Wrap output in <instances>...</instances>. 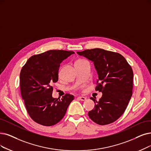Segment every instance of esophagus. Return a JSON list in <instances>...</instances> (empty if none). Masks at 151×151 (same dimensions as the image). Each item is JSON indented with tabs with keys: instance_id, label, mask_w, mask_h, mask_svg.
Instances as JSON below:
<instances>
[{
	"instance_id": "1",
	"label": "esophagus",
	"mask_w": 151,
	"mask_h": 151,
	"mask_svg": "<svg viewBox=\"0 0 151 151\" xmlns=\"http://www.w3.org/2000/svg\"><path fill=\"white\" fill-rule=\"evenodd\" d=\"M77 99H79V100H81V101H85L87 99V98L85 97V96H79V97H78Z\"/></svg>"
}]
</instances>
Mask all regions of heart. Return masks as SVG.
Instances as JSON below:
<instances>
[{
    "mask_svg": "<svg viewBox=\"0 0 151 151\" xmlns=\"http://www.w3.org/2000/svg\"><path fill=\"white\" fill-rule=\"evenodd\" d=\"M81 61V60H80V59H79V60H77L76 61Z\"/></svg>",
    "mask_w": 151,
    "mask_h": 151,
    "instance_id": "obj_1",
    "label": "heart"
}]
</instances>
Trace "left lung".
<instances>
[{"label":"left lung","mask_w":151,"mask_h":151,"mask_svg":"<svg viewBox=\"0 0 151 151\" xmlns=\"http://www.w3.org/2000/svg\"><path fill=\"white\" fill-rule=\"evenodd\" d=\"M93 62L99 75L95 90L102 92L88 116L100 125L115 122L124 112L132 96L133 72L131 65L120 54L100 48L77 52ZM99 82V83L98 82Z\"/></svg>","instance_id":"left-lung-1"}]
</instances>
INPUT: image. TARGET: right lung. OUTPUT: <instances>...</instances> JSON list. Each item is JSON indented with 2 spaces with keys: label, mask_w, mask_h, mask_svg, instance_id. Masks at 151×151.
Returning <instances> with one entry per match:
<instances>
[{
  "label": "right lung",
  "mask_w": 151,
  "mask_h": 151,
  "mask_svg": "<svg viewBox=\"0 0 151 151\" xmlns=\"http://www.w3.org/2000/svg\"><path fill=\"white\" fill-rule=\"evenodd\" d=\"M74 52L50 50L29 58L20 75V91L27 110L34 122L50 126L64 116L74 96L66 93L60 100L52 96V83L58 81L60 64Z\"/></svg>",
  "instance_id": "obj_1"
}]
</instances>
